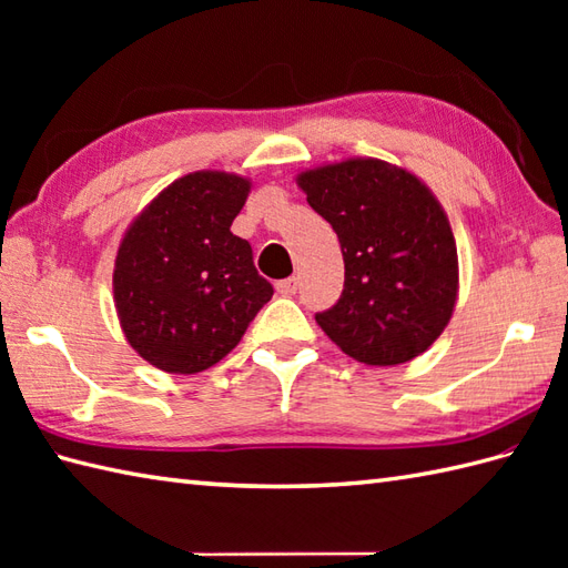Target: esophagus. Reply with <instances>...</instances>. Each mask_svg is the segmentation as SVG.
<instances>
[{
	"label": "esophagus",
	"instance_id": "1",
	"mask_svg": "<svg viewBox=\"0 0 568 568\" xmlns=\"http://www.w3.org/2000/svg\"><path fill=\"white\" fill-rule=\"evenodd\" d=\"M297 277H285V281H281V283H277L275 287H277V293H281V295H295L297 293Z\"/></svg>",
	"mask_w": 568,
	"mask_h": 568
}]
</instances>
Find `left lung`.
Instances as JSON below:
<instances>
[{
    "instance_id": "8db88e82",
    "label": "left lung",
    "mask_w": 568,
    "mask_h": 568,
    "mask_svg": "<svg viewBox=\"0 0 568 568\" xmlns=\"http://www.w3.org/2000/svg\"><path fill=\"white\" fill-rule=\"evenodd\" d=\"M297 183L344 256L342 297L317 312L320 327L361 364L419 356L456 303V244L439 202L413 173L373 159L324 165Z\"/></svg>"
}]
</instances>
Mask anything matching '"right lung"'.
Instances as JSON below:
<instances>
[{
	"mask_svg": "<svg viewBox=\"0 0 568 568\" xmlns=\"http://www.w3.org/2000/svg\"><path fill=\"white\" fill-rule=\"evenodd\" d=\"M248 180L200 171L165 187L131 224L114 265V303L129 344L155 368L200 373L241 342L273 285L229 226Z\"/></svg>",
	"mask_w": 568,
	"mask_h": 568,
	"instance_id": "obj_1",
	"label": "right lung"
}]
</instances>
